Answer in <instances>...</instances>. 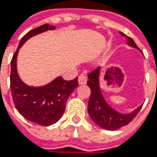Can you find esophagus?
<instances>
[{
    "instance_id": "esophagus-1",
    "label": "esophagus",
    "mask_w": 157,
    "mask_h": 157,
    "mask_svg": "<svg viewBox=\"0 0 157 157\" xmlns=\"http://www.w3.org/2000/svg\"><path fill=\"white\" fill-rule=\"evenodd\" d=\"M78 82L79 84H86V82H87V77L85 75H79Z\"/></svg>"
}]
</instances>
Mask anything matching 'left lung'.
<instances>
[{
  "label": "left lung",
  "mask_w": 157,
  "mask_h": 157,
  "mask_svg": "<svg viewBox=\"0 0 157 157\" xmlns=\"http://www.w3.org/2000/svg\"><path fill=\"white\" fill-rule=\"evenodd\" d=\"M120 34L127 38V44L129 47L139 50L136 44L131 37L125 35L122 32H120ZM101 71V68L98 67L88 75L89 80L87 82V85L91 89V95L89 99L87 110L93 122L101 128L106 130L119 129L128 125L135 118L140 109L142 108V105H140L139 107H137L132 112L129 113H121L114 109L108 103L101 93L100 86Z\"/></svg>",
  "instance_id": "8db88e82"
}]
</instances>
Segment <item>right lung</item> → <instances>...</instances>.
<instances>
[{"label":"right lung","instance_id":"obj_1","mask_svg":"<svg viewBox=\"0 0 157 157\" xmlns=\"http://www.w3.org/2000/svg\"><path fill=\"white\" fill-rule=\"evenodd\" d=\"M54 29L56 27L44 24L29 31L20 41L10 62V90L15 107L25 119L42 126L53 125L61 119L68 97L78 86V77L65 81L57 76L45 85L29 86L19 76L17 56L20 48L28 39Z\"/></svg>","mask_w":157,"mask_h":157}]
</instances>
